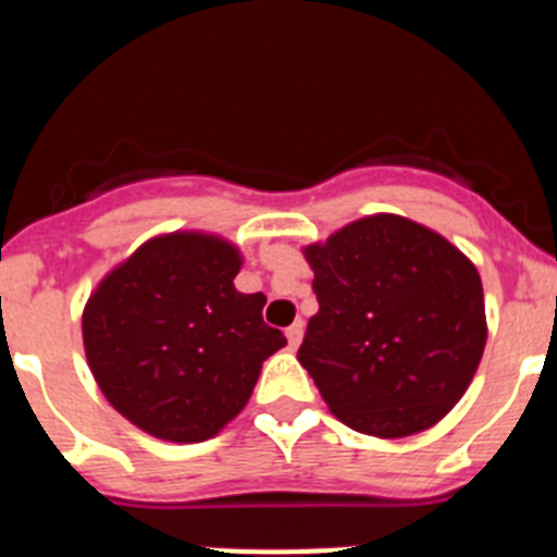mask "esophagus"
Segmentation results:
<instances>
[{
    "label": "esophagus",
    "mask_w": 557,
    "mask_h": 557,
    "mask_svg": "<svg viewBox=\"0 0 557 557\" xmlns=\"http://www.w3.org/2000/svg\"><path fill=\"white\" fill-rule=\"evenodd\" d=\"M301 339H304V323H301V321H295L293 326L287 329V343H289V348H298V346H301Z\"/></svg>",
    "instance_id": "esophagus-1"
}]
</instances>
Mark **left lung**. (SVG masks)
<instances>
[{"label":"left lung","instance_id":"8db88e82","mask_svg":"<svg viewBox=\"0 0 557 557\" xmlns=\"http://www.w3.org/2000/svg\"><path fill=\"white\" fill-rule=\"evenodd\" d=\"M304 253L318 314L298 362L329 410L376 437L437 424L474 379L488 337L474 264L396 214L357 220Z\"/></svg>","mask_w":557,"mask_h":557}]
</instances>
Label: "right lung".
Masks as SVG:
<instances>
[{
	"label": "right lung",
	"mask_w": 557,
	"mask_h": 557,
	"mask_svg": "<svg viewBox=\"0 0 557 557\" xmlns=\"http://www.w3.org/2000/svg\"><path fill=\"white\" fill-rule=\"evenodd\" d=\"M234 245L166 234L111 270L83 312L88 368L139 430L198 444L239 416L262 362L287 346L262 318V293L234 287Z\"/></svg>",
	"instance_id": "right-lung-1"
}]
</instances>
